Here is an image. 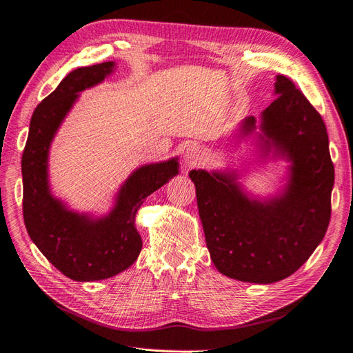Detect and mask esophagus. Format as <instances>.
Returning <instances> with one entry per match:
<instances>
[{"label":"esophagus","instance_id":"esophagus-1","mask_svg":"<svg viewBox=\"0 0 353 353\" xmlns=\"http://www.w3.org/2000/svg\"><path fill=\"white\" fill-rule=\"evenodd\" d=\"M204 155H203V150L196 146H190L186 149V154H185V163L189 167H194L196 164H199L201 161H203Z\"/></svg>","mask_w":353,"mask_h":353}]
</instances>
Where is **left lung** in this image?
Instances as JSON below:
<instances>
[{
  "label": "left lung",
  "mask_w": 353,
  "mask_h": 353,
  "mask_svg": "<svg viewBox=\"0 0 353 353\" xmlns=\"http://www.w3.org/2000/svg\"><path fill=\"white\" fill-rule=\"evenodd\" d=\"M275 93L261 114V130L268 145L293 161L284 195L261 204L241 192L230 174L189 173L211 260L221 274L244 283L293 275L324 238L331 216L334 165L324 121L290 78L276 77ZM256 123L248 117L245 132Z\"/></svg>",
  "instance_id": "1"
}]
</instances>
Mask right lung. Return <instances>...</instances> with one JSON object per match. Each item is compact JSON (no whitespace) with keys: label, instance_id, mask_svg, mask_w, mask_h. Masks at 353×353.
Instances as JSON below:
<instances>
[{"label":"right lung","instance_id":"1","mask_svg":"<svg viewBox=\"0 0 353 353\" xmlns=\"http://www.w3.org/2000/svg\"><path fill=\"white\" fill-rule=\"evenodd\" d=\"M114 62L69 72L31 118L22 155L23 220L29 236L62 274L74 281H99L132 266L142 250L134 217L143 199L179 173L177 159L150 164L130 176L108 217L90 220L66 210L47 183V155L57 127L77 99L112 72Z\"/></svg>","mask_w":353,"mask_h":353}]
</instances>
